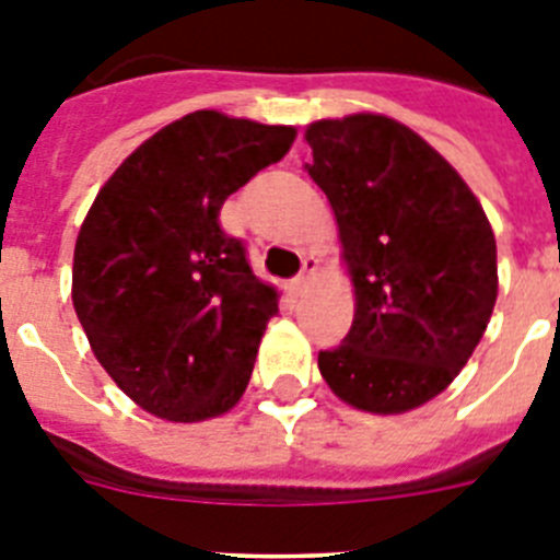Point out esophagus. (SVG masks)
Returning a JSON list of instances; mask_svg holds the SVG:
<instances>
[{
    "mask_svg": "<svg viewBox=\"0 0 560 560\" xmlns=\"http://www.w3.org/2000/svg\"><path fill=\"white\" fill-rule=\"evenodd\" d=\"M314 275H316V257L314 255H305L303 257V271H300V275L294 277V289L303 291Z\"/></svg>",
    "mask_w": 560,
    "mask_h": 560,
    "instance_id": "obj_1",
    "label": "esophagus"
}]
</instances>
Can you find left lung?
Listing matches in <instances>:
<instances>
[{"mask_svg":"<svg viewBox=\"0 0 560 560\" xmlns=\"http://www.w3.org/2000/svg\"><path fill=\"white\" fill-rule=\"evenodd\" d=\"M339 224L355 316L319 373L345 404L398 415L443 393L497 303V241L459 173L412 128L350 114L305 131Z\"/></svg>","mask_w":560,"mask_h":560,"instance_id":"left-lung-1","label":"left lung"}]
</instances>
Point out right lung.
Returning <instances> with one entry per match:
<instances>
[{"mask_svg": "<svg viewBox=\"0 0 560 560\" xmlns=\"http://www.w3.org/2000/svg\"><path fill=\"white\" fill-rule=\"evenodd\" d=\"M291 142L289 126L187 114L114 171L78 232L72 305L92 353L156 418H215L249 384L277 291L219 215Z\"/></svg>", "mask_w": 560, "mask_h": 560, "instance_id": "right-lung-1", "label": "right lung"}]
</instances>
